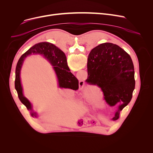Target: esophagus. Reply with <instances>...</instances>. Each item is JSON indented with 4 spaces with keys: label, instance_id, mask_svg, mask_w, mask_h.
<instances>
[{
    "label": "esophagus",
    "instance_id": "obj_1",
    "mask_svg": "<svg viewBox=\"0 0 153 153\" xmlns=\"http://www.w3.org/2000/svg\"><path fill=\"white\" fill-rule=\"evenodd\" d=\"M79 84L80 85H84V82L83 81H82V80H81V81H79Z\"/></svg>",
    "mask_w": 153,
    "mask_h": 153
}]
</instances>
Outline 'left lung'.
Returning <instances> with one entry per match:
<instances>
[{
  "label": "left lung",
  "instance_id": "left-lung-1",
  "mask_svg": "<svg viewBox=\"0 0 153 153\" xmlns=\"http://www.w3.org/2000/svg\"><path fill=\"white\" fill-rule=\"evenodd\" d=\"M87 73L85 82L100 88L108 105H120L113 118L114 120L118 119L119 111L130 103L135 87L134 69L130 56L117 45L102 43L89 54Z\"/></svg>",
  "mask_w": 153,
  "mask_h": 153
}]
</instances>
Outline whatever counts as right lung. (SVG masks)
<instances>
[{
  "mask_svg": "<svg viewBox=\"0 0 153 153\" xmlns=\"http://www.w3.org/2000/svg\"><path fill=\"white\" fill-rule=\"evenodd\" d=\"M34 53L43 54L53 64L56 76L58 79L60 87L69 88L71 89L76 91L79 89V81L70 72L65 54L57 46L48 42H41L30 48L21 56L17 62L15 69V87L21 102L30 111L31 115L36 117V114L32 111L30 102L23 95L20 79V72L24 59L27 56Z\"/></svg>",
  "mask_w": 153,
  "mask_h": 153,
  "instance_id": "right-lung-1",
  "label": "right lung"
}]
</instances>
